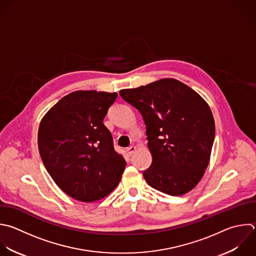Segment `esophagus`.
Masks as SVG:
<instances>
[{
  "label": "esophagus",
  "instance_id": "esophagus-1",
  "mask_svg": "<svg viewBox=\"0 0 256 256\" xmlns=\"http://www.w3.org/2000/svg\"><path fill=\"white\" fill-rule=\"evenodd\" d=\"M135 150H136V147L135 146H129L127 149H126V151H127V153L129 154V155H132L134 152H135Z\"/></svg>",
  "mask_w": 256,
  "mask_h": 256
}]
</instances>
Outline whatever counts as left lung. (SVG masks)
I'll return each mask as SVG.
<instances>
[{"mask_svg": "<svg viewBox=\"0 0 256 256\" xmlns=\"http://www.w3.org/2000/svg\"><path fill=\"white\" fill-rule=\"evenodd\" d=\"M135 107L146 125L152 163L143 171L146 182L178 196L193 189L207 168L215 124L207 103L175 79H162L119 92Z\"/></svg>", "mask_w": 256, "mask_h": 256, "instance_id": "1", "label": "left lung"}]
</instances>
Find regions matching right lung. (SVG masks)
Returning <instances> with one entry per match:
<instances>
[{"label":"right lung","mask_w":256,"mask_h":256,"mask_svg":"<svg viewBox=\"0 0 256 256\" xmlns=\"http://www.w3.org/2000/svg\"><path fill=\"white\" fill-rule=\"evenodd\" d=\"M118 94L76 91L44 116L38 132L42 161L55 183L83 202L104 198L119 184L126 161L103 120Z\"/></svg>","instance_id":"obj_1"}]
</instances>
